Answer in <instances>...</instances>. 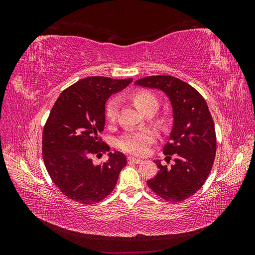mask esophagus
Here are the masks:
<instances>
[{"instance_id":"34e87169","label":"esophagus","mask_w":255,"mask_h":255,"mask_svg":"<svg viewBox=\"0 0 255 255\" xmlns=\"http://www.w3.org/2000/svg\"><path fill=\"white\" fill-rule=\"evenodd\" d=\"M128 163H133V164H140L141 161H142V159L136 158V157H134V156H128Z\"/></svg>"}]
</instances>
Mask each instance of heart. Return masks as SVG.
I'll list each match as a JSON object with an SVG mask.
<instances>
[{
	"label": "heart",
	"mask_w": 255,
	"mask_h": 255,
	"mask_svg": "<svg viewBox=\"0 0 255 255\" xmlns=\"http://www.w3.org/2000/svg\"><path fill=\"white\" fill-rule=\"evenodd\" d=\"M136 106L141 112L148 109V107L154 106L157 110L158 101L156 97L152 95L149 91H139L133 97ZM119 110V99L113 98L106 104L105 114L106 118L110 121L115 120L116 116ZM155 139V136L151 130H141V132H130L123 136L120 141L119 146L126 152L136 154V155H142L145 154L149 149V145Z\"/></svg>",
	"instance_id": "b5f03b06"
}]
</instances>
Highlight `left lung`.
Wrapping results in <instances>:
<instances>
[{
	"mask_svg": "<svg viewBox=\"0 0 255 255\" xmlns=\"http://www.w3.org/2000/svg\"><path fill=\"white\" fill-rule=\"evenodd\" d=\"M135 85L161 91L172 110L170 142L164 153L174 156V164L168 168L156 159L159 170L148 186L167 201H184L202 187L214 164L216 134L207 104L194 87L174 76H148Z\"/></svg>",
	"mask_w": 255,
	"mask_h": 255,
	"instance_id": "8db88e82",
	"label": "left lung"
}]
</instances>
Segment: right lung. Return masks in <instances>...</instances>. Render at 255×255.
<instances>
[{"mask_svg": "<svg viewBox=\"0 0 255 255\" xmlns=\"http://www.w3.org/2000/svg\"><path fill=\"white\" fill-rule=\"evenodd\" d=\"M132 81L89 76L61 92L52 107L42 135L44 165L54 184L74 201H101L113 191L127 165L126 155L118 151L107 154V161L99 165L91 156L110 150L100 139L105 103Z\"/></svg>", "mask_w": 255, "mask_h": 255, "instance_id": "right-lung-1", "label": "right lung"}]
</instances>
